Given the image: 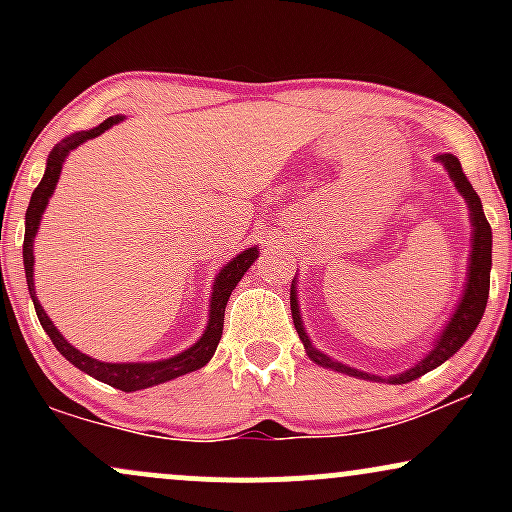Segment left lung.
<instances>
[{"label": "left lung", "mask_w": 512, "mask_h": 512, "mask_svg": "<svg viewBox=\"0 0 512 512\" xmlns=\"http://www.w3.org/2000/svg\"><path fill=\"white\" fill-rule=\"evenodd\" d=\"M436 161H440L448 170V175L455 182L457 192L464 197L469 207V219H472V250H469V269H467V284H464V293L462 301L457 305V310L452 313V317L445 325V330L433 344V349L421 358L416 366H411L404 373L390 375V378H383V375H373V373H363V370L344 366V363L334 361L322 351H317L313 342L308 339V332H305L303 322H301V313H298V298H296V279L291 284V315H293V325H296L298 337L305 346V354H308L317 366L322 368H332L337 373L351 375V378H363V380H378V383H392V385H404L411 383V380L421 378V375L428 373V370L438 368L440 363H445L452 354L460 351V346L472 337V332L477 330V325L481 322V315L486 310V301H489V284H491V226L484 216V207H481V199L477 192H474L472 182L467 180V175L462 173L460 161L457 156L452 154H443L436 156Z\"/></svg>", "instance_id": "8db88e82"}]
</instances>
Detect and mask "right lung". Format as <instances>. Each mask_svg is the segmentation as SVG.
<instances>
[{
    "mask_svg": "<svg viewBox=\"0 0 512 512\" xmlns=\"http://www.w3.org/2000/svg\"><path fill=\"white\" fill-rule=\"evenodd\" d=\"M122 120V115L108 117L103 120L101 125L86 129V132H76L64 137L55 149L50 151L48 156V166H45V175L40 180V185L35 187L33 195H31V204L26 209V236H23V267H26V281H28V291H31L33 305H35V313H38L40 325L43 330L48 332V337L55 344V349L67 358L72 366H76L84 373L91 375V378L101 380V383L117 387L122 392H134V390H146V387H154L161 383H168V380L180 378V375L192 373V370L207 366L214 356L216 346H219L221 332H223V313H226V303L231 298V291L236 289L238 281L243 279V274L248 272L250 264L257 260V248H248L240 252L238 257H233L226 267L216 274L214 281V293H211V303H209V322H207V330H204L202 337L197 339V344H192L190 349L182 351V354L173 356V358H163V361H154V363H105L98 361V358H91L86 354H81L79 349H74L67 339L57 332V327L52 325V320L48 317V313L43 310V305L38 303L35 298V286H33V238L38 233L40 219H43V211L48 207L52 192H55L57 180H60L62 173V163L64 158L69 156V151H74L76 146L84 144L86 139L98 137L103 134L105 129H110L117 122Z\"/></svg>",
    "mask_w": 512,
    "mask_h": 512,
    "instance_id": "obj_1",
    "label": "right lung"
}]
</instances>
